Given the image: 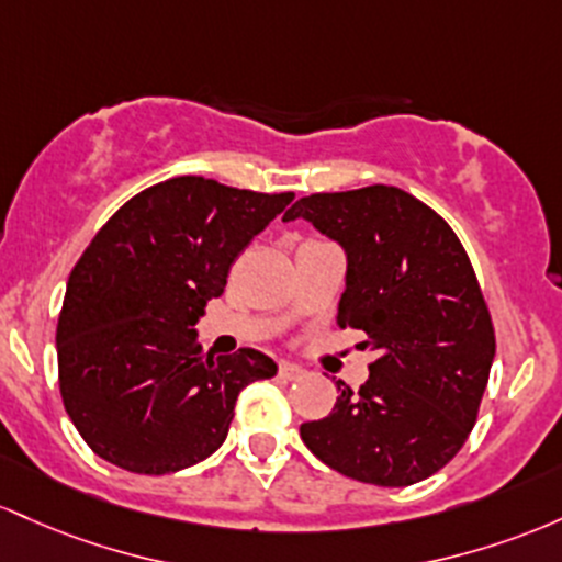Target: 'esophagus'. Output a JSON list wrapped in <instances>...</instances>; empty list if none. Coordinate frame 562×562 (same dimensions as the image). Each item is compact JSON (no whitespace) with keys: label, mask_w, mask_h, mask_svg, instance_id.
Instances as JSON below:
<instances>
[{"label":"esophagus","mask_w":562,"mask_h":562,"mask_svg":"<svg viewBox=\"0 0 562 562\" xmlns=\"http://www.w3.org/2000/svg\"><path fill=\"white\" fill-rule=\"evenodd\" d=\"M302 374H305V371H302L300 366H294V363H279V376H281V380L292 382V380H300Z\"/></svg>","instance_id":"esophagus-1"}]
</instances>
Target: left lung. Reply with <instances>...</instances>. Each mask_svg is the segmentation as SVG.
Returning <instances> with one entry per match:
<instances>
[{
    "label": "left lung",
    "instance_id": "left-lung-1",
    "mask_svg": "<svg viewBox=\"0 0 562 562\" xmlns=\"http://www.w3.org/2000/svg\"><path fill=\"white\" fill-rule=\"evenodd\" d=\"M297 217L342 244L337 324L376 350L369 380L356 393L337 382L329 417L305 422L302 440L352 481H425L475 427L496 352L468 251L438 212L393 186L311 193L283 214Z\"/></svg>",
    "mask_w": 562,
    "mask_h": 562
}]
</instances>
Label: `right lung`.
<instances>
[{"label": "right lung", "mask_w": 562, "mask_h": 562, "mask_svg": "<svg viewBox=\"0 0 562 562\" xmlns=\"http://www.w3.org/2000/svg\"><path fill=\"white\" fill-rule=\"evenodd\" d=\"M292 199L182 175L94 233L68 276L55 345L63 406L100 459L135 475L191 468L223 446L238 393L276 376L260 350L204 356L193 326Z\"/></svg>", "instance_id": "1"}]
</instances>
